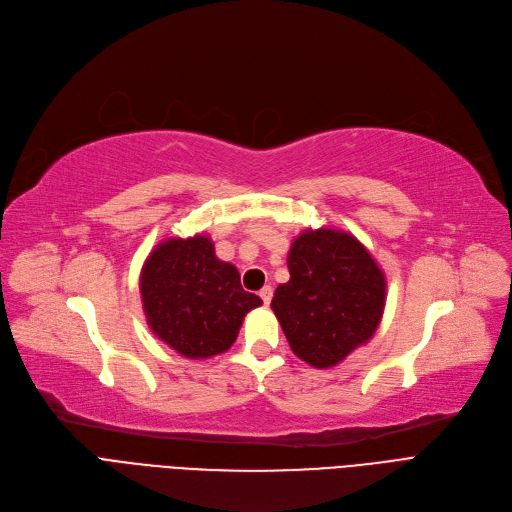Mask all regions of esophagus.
Here are the masks:
<instances>
[{"label": "esophagus", "mask_w": 512, "mask_h": 512, "mask_svg": "<svg viewBox=\"0 0 512 512\" xmlns=\"http://www.w3.org/2000/svg\"><path fill=\"white\" fill-rule=\"evenodd\" d=\"M260 298H262V302L269 306L271 304V300H273V287L271 285H264L262 289H260Z\"/></svg>", "instance_id": "34e87169"}]
</instances>
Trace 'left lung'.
Returning <instances> with one entry per match:
<instances>
[{
  "label": "left lung",
  "instance_id": "obj_1",
  "mask_svg": "<svg viewBox=\"0 0 512 512\" xmlns=\"http://www.w3.org/2000/svg\"><path fill=\"white\" fill-rule=\"evenodd\" d=\"M289 281L271 308L298 358L316 369L342 362L377 331L385 308V275L346 231L308 229L287 256Z\"/></svg>",
  "mask_w": 512,
  "mask_h": 512
}]
</instances>
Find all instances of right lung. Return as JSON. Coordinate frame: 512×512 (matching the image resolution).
<instances>
[{
	"mask_svg": "<svg viewBox=\"0 0 512 512\" xmlns=\"http://www.w3.org/2000/svg\"><path fill=\"white\" fill-rule=\"evenodd\" d=\"M139 289L154 335L191 360L227 352L243 316L262 304L241 287L235 266L216 258L206 235L158 243L143 264Z\"/></svg>",
	"mask_w": 512,
	"mask_h": 512,
	"instance_id": "add662e5",
	"label": "right lung"
}]
</instances>
